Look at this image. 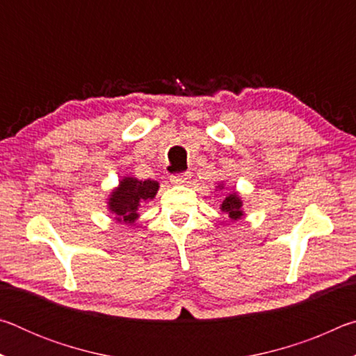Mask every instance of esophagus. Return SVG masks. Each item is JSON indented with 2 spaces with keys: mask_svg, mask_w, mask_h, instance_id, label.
Instances as JSON below:
<instances>
[{
  "mask_svg": "<svg viewBox=\"0 0 356 356\" xmlns=\"http://www.w3.org/2000/svg\"><path fill=\"white\" fill-rule=\"evenodd\" d=\"M171 184L174 185H182L190 180V172H182V174H176V176H171Z\"/></svg>",
  "mask_w": 356,
  "mask_h": 356,
  "instance_id": "esophagus-1",
  "label": "esophagus"
}]
</instances>
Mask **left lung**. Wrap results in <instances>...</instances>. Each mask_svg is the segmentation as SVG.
<instances>
[{
  "label": "left lung",
  "instance_id": "8db88e82",
  "mask_svg": "<svg viewBox=\"0 0 356 356\" xmlns=\"http://www.w3.org/2000/svg\"><path fill=\"white\" fill-rule=\"evenodd\" d=\"M216 188L222 190L225 186H222V184H220L218 186H216ZM242 207H243V201H242V197H240L237 191L229 193V195L226 196V200L222 201L221 206H220L221 212L227 213L229 218H231L232 221H237V220L242 218V216H243V209Z\"/></svg>",
  "mask_w": 356,
  "mask_h": 356
}]
</instances>
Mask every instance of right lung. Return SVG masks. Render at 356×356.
<instances>
[{
    "label": "right lung",
    "mask_w": 356,
    "mask_h": 356,
    "mask_svg": "<svg viewBox=\"0 0 356 356\" xmlns=\"http://www.w3.org/2000/svg\"><path fill=\"white\" fill-rule=\"evenodd\" d=\"M159 188L156 180H140L131 176L120 179L119 185L108 196V210L118 222L134 225L140 218L141 204L152 201Z\"/></svg>",
    "instance_id": "right-lung-1"
}]
</instances>
